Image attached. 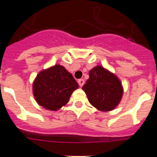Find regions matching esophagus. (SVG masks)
I'll return each mask as SVG.
<instances>
[{"mask_svg": "<svg viewBox=\"0 0 157 157\" xmlns=\"http://www.w3.org/2000/svg\"><path fill=\"white\" fill-rule=\"evenodd\" d=\"M78 85H79V86H82L83 85H84V83H85V81H84V79H78Z\"/></svg>", "mask_w": 157, "mask_h": 157, "instance_id": "1", "label": "esophagus"}]
</instances>
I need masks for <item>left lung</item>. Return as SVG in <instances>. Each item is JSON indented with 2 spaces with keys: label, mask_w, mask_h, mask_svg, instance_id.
Instances as JSON below:
<instances>
[{
  "label": "left lung",
  "mask_w": 157,
  "mask_h": 157,
  "mask_svg": "<svg viewBox=\"0 0 157 157\" xmlns=\"http://www.w3.org/2000/svg\"><path fill=\"white\" fill-rule=\"evenodd\" d=\"M89 78L82 90L89 102L102 112L115 109L123 94L122 82L115 74L102 66H96L89 72Z\"/></svg>",
  "instance_id": "8db88e82"
}]
</instances>
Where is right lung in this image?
Listing matches in <instances>:
<instances>
[{
	"mask_svg": "<svg viewBox=\"0 0 157 157\" xmlns=\"http://www.w3.org/2000/svg\"><path fill=\"white\" fill-rule=\"evenodd\" d=\"M78 88V85L72 75L59 64L40 71L33 82L35 101L50 111H57L64 106Z\"/></svg>",
	"mask_w": 157,
	"mask_h": 157,
	"instance_id": "add662e5",
	"label": "right lung"
}]
</instances>
